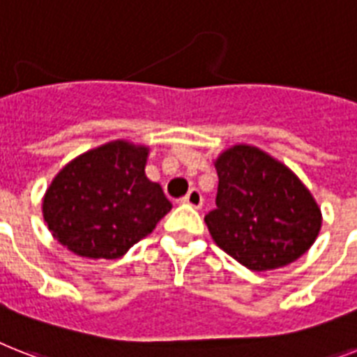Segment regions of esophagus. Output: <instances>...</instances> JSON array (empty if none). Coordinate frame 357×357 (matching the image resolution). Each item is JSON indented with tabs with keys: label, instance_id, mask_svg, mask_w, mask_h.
Returning <instances> with one entry per match:
<instances>
[{
	"label": "esophagus",
	"instance_id": "obj_1",
	"mask_svg": "<svg viewBox=\"0 0 357 357\" xmlns=\"http://www.w3.org/2000/svg\"><path fill=\"white\" fill-rule=\"evenodd\" d=\"M181 202L187 205H190V207L194 208H199L202 205H204V196H202V192H199L198 188H190L187 192V196H183L181 198Z\"/></svg>",
	"mask_w": 357,
	"mask_h": 357
}]
</instances>
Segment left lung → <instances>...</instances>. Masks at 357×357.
Returning <instances> with one entry per match:
<instances>
[{
  "label": "left lung",
  "mask_w": 357,
  "mask_h": 357,
  "mask_svg": "<svg viewBox=\"0 0 357 357\" xmlns=\"http://www.w3.org/2000/svg\"><path fill=\"white\" fill-rule=\"evenodd\" d=\"M216 208L205 224L220 249L251 271L288 266L314 244L321 211L288 167L236 144L216 159Z\"/></svg>",
  "instance_id": "8db88e82"
}]
</instances>
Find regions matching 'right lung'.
<instances>
[{"instance_id": "add662e5", "label": "right lung", "mask_w": 357, "mask_h": 357, "mask_svg": "<svg viewBox=\"0 0 357 357\" xmlns=\"http://www.w3.org/2000/svg\"><path fill=\"white\" fill-rule=\"evenodd\" d=\"M149 149L126 141L66 165L43 198V218L62 245L88 259H119L172 208L144 176Z\"/></svg>"}]
</instances>
